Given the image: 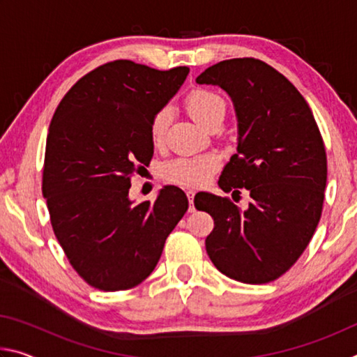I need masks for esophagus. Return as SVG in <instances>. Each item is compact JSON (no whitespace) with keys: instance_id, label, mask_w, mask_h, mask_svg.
<instances>
[{"instance_id":"esophagus-1","label":"esophagus","mask_w":357,"mask_h":357,"mask_svg":"<svg viewBox=\"0 0 357 357\" xmlns=\"http://www.w3.org/2000/svg\"><path fill=\"white\" fill-rule=\"evenodd\" d=\"M185 193H187V198H189V203H190L189 213H195V206H193V197H195V192H193V190H187Z\"/></svg>"}]
</instances>
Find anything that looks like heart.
I'll return each instance as SVG.
<instances>
[{
    "instance_id": "heart-1",
    "label": "heart",
    "mask_w": 357,
    "mask_h": 357,
    "mask_svg": "<svg viewBox=\"0 0 357 357\" xmlns=\"http://www.w3.org/2000/svg\"><path fill=\"white\" fill-rule=\"evenodd\" d=\"M184 105L190 116L204 128L222 123L227 113V100L220 93L208 88H193L187 93ZM170 123L168 108H160L149 121V138L154 146H160ZM220 168V157L214 153L181 155L164 165V178L170 183L198 187L208 183L209 178Z\"/></svg>"
}]
</instances>
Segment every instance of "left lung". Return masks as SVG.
<instances>
[{
	"label": "left lung",
	"mask_w": 357,
	"mask_h": 357,
	"mask_svg": "<svg viewBox=\"0 0 357 357\" xmlns=\"http://www.w3.org/2000/svg\"><path fill=\"white\" fill-rule=\"evenodd\" d=\"M197 83L219 84L238 116V153L220 174L223 192L250 193L243 211L228 197L198 193L195 208L214 219L206 252L233 280L279 279L309 245L321 217L328 160L309 104L294 84L261 59L211 66Z\"/></svg>",
	"instance_id": "1"
}]
</instances>
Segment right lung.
Masks as SVG:
<instances>
[{"instance_id": "1", "label": "right lung", "mask_w": 357, "mask_h": 357, "mask_svg": "<svg viewBox=\"0 0 357 357\" xmlns=\"http://www.w3.org/2000/svg\"><path fill=\"white\" fill-rule=\"evenodd\" d=\"M187 74V66L157 70L116 59L83 75L52 118L42 195L70 266L102 291L146 279L189 208L174 185L154 202L129 200L132 176L153 159L149 121Z\"/></svg>"}]
</instances>
